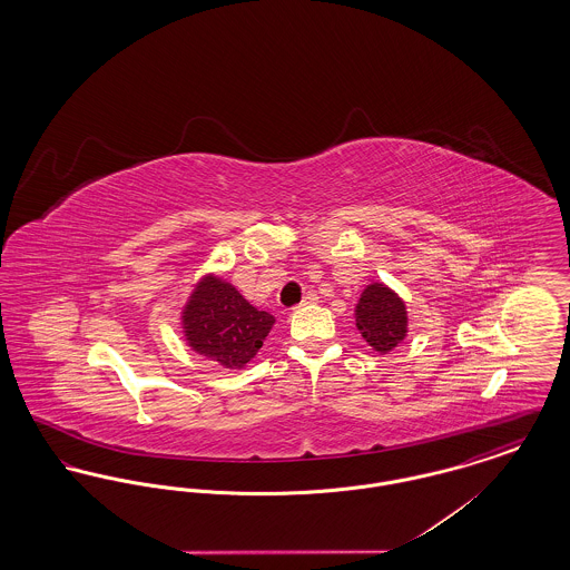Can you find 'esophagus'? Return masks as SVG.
Returning <instances> with one entry per match:
<instances>
[{"label":"esophagus","instance_id":"34e87169","mask_svg":"<svg viewBox=\"0 0 570 570\" xmlns=\"http://www.w3.org/2000/svg\"><path fill=\"white\" fill-rule=\"evenodd\" d=\"M318 301V297L314 295V293H307L305 297H303V301H301V307H305V305H314Z\"/></svg>","mask_w":570,"mask_h":570}]
</instances>
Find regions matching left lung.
Segmentation results:
<instances>
[{
  "mask_svg": "<svg viewBox=\"0 0 570 570\" xmlns=\"http://www.w3.org/2000/svg\"><path fill=\"white\" fill-rule=\"evenodd\" d=\"M354 325L376 353L389 354L407 335L406 301L382 282L363 288L354 305Z\"/></svg>",
  "mask_w": 570,
  "mask_h": 570,
  "instance_id": "obj_1",
  "label": "left lung"
}]
</instances>
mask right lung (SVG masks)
I'll list each match as a JSON object with an SVG mask.
<instances>
[{
    "mask_svg": "<svg viewBox=\"0 0 570 570\" xmlns=\"http://www.w3.org/2000/svg\"><path fill=\"white\" fill-rule=\"evenodd\" d=\"M275 325L224 277L205 273L181 307V331L191 351L226 370H242L263 348Z\"/></svg>",
    "mask_w": 570,
    "mask_h": 570,
    "instance_id": "right-lung-1",
    "label": "right lung"
}]
</instances>
